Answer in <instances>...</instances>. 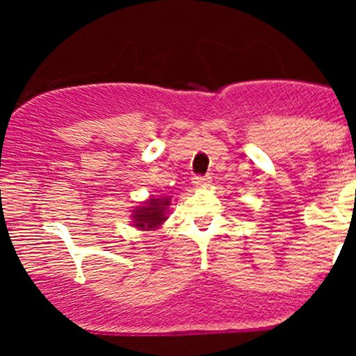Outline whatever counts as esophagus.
Wrapping results in <instances>:
<instances>
[{
  "instance_id": "34e87169",
  "label": "esophagus",
  "mask_w": 356,
  "mask_h": 356,
  "mask_svg": "<svg viewBox=\"0 0 356 356\" xmlns=\"http://www.w3.org/2000/svg\"><path fill=\"white\" fill-rule=\"evenodd\" d=\"M209 182H211L209 175H194V177H192V186L194 187L209 186Z\"/></svg>"
}]
</instances>
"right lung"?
I'll return each instance as SVG.
<instances>
[{"label":"right lung","mask_w":356,"mask_h":356,"mask_svg":"<svg viewBox=\"0 0 356 356\" xmlns=\"http://www.w3.org/2000/svg\"><path fill=\"white\" fill-rule=\"evenodd\" d=\"M169 199H149L144 206L137 207L132 214L134 226L138 229H154L159 224H162L165 218V209L169 206Z\"/></svg>","instance_id":"obj_1"}]
</instances>
